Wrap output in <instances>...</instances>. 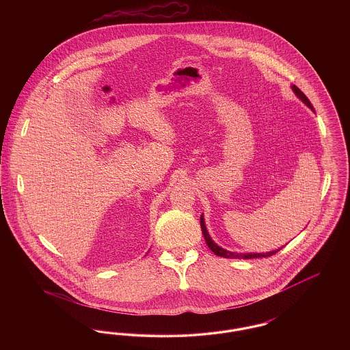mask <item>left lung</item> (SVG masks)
<instances>
[{"label": "left lung", "instance_id": "left-lung-1", "mask_svg": "<svg viewBox=\"0 0 350 350\" xmlns=\"http://www.w3.org/2000/svg\"><path fill=\"white\" fill-rule=\"evenodd\" d=\"M291 88H293L294 93L297 94V97H298V98H299L304 105H307L312 111H315V110H314V106L311 105L310 100L306 97V94L300 90L299 88H298V86H295V85H293ZM200 228H202V233H203V236H204L206 244H207V245H208V248L213 250V252H214L217 256H219V257H226V258H245V260H248V258H261V257H269V256H273V254H275L277 252H280V250H282V248H280V250H271V252H267V253H234V252L223 250L221 247H219L217 244H215V243L213 241V239L210 237V234L207 232V228H206V224H204L203 215H200Z\"/></svg>", "mask_w": 350, "mask_h": 350}]
</instances>
